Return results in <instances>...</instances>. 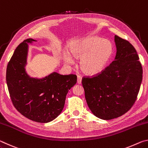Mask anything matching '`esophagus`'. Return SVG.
I'll return each mask as SVG.
<instances>
[{
    "mask_svg": "<svg viewBox=\"0 0 148 148\" xmlns=\"http://www.w3.org/2000/svg\"><path fill=\"white\" fill-rule=\"evenodd\" d=\"M77 82L78 84H82V77L80 76H77Z\"/></svg>",
    "mask_w": 148,
    "mask_h": 148,
    "instance_id": "1",
    "label": "esophagus"
}]
</instances>
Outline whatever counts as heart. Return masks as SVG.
<instances>
[{
	"label": "heart",
	"instance_id": "b5f03b06",
	"mask_svg": "<svg viewBox=\"0 0 148 148\" xmlns=\"http://www.w3.org/2000/svg\"><path fill=\"white\" fill-rule=\"evenodd\" d=\"M113 52L114 46L111 42L97 36L87 37L71 49L73 57L81 59L80 69L87 74H96L101 72ZM64 59L69 63L73 64V59L69 55L65 54Z\"/></svg>",
	"mask_w": 148,
	"mask_h": 148
}]
</instances>
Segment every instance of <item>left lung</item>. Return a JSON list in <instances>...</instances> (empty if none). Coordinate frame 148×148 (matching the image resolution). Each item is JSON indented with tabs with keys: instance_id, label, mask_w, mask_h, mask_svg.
I'll list each match as a JSON object with an SVG mask.
<instances>
[{
	"instance_id": "obj_1",
	"label": "left lung",
	"mask_w": 148,
	"mask_h": 148,
	"mask_svg": "<svg viewBox=\"0 0 148 148\" xmlns=\"http://www.w3.org/2000/svg\"><path fill=\"white\" fill-rule=\"evenodd\" d=\"M115 60L99 73L82 78L87 105L99 118L121 116L133 106L142 81V66L133 46L115 35Z\"/></svg>"
}]
</instances>
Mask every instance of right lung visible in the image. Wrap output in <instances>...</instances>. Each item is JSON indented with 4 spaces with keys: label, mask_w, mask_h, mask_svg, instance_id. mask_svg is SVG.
I'll return each mask as SVG.
<instances>
[{
    "label": "right lung",
    "mask_w": 148,
    "mask_h": 148,
    "mask_svg": "<svg viewBox=\"0 0 148 148\" xmlns=\"http://www.w3.org/2000/svg\"><path fill=\"white\" fill-rule=\"evenodd\" d=\"M28 38L15 49L6 69V83L12 104L27 118L38 123L51 121L61 114L66 94L77 82L75 74L53 72L42 79L26 73Z\"/></svg>",
    "instance_id": "obj_1"
}]
</instances>
